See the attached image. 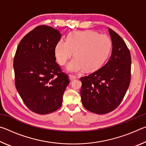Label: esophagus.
Masks as SVG:
<instances>
[{"instance_id": "1", "label": "esophagus", "mask_w": 146, "mask_h": 146, "mask_svg": "<svg viewBox=\"0 0 146 146\" xmlns=\"http://www.w3.org/2000/svg\"><path fill=\"white\" fill-rule=\"evenodd\" d=\"M69 78H70V81H73V80H75V79L76 78V77L75 76H73L71 75H69Z\"/></svg>"}]
</instances>
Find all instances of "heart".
Here are the masks:
<instances>
[{"label":"heart","mask_w":146,"mask_h":146,"mask_svg":"<svg viewBox=\"0 0 146 146\" xmlns=\"http://www.w3.org/2000/svg\"><path fill=\"white\" fill-rule=\"evenodd\" d=\"M112 40L106 35L93 31H73L67 40L61 39L56 44L55 55L62 66L75 55L67 70L70 73H80L86 69L88 71L98 70L107 60L111 51Z\"/></svg>","instance_id":"heart-1"}]
</instances>
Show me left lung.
I'll return each instance as SVG.
<instances>
[{"label":"left lung","instance_id":"obj_1","mask_svg":"<svg viewBox=\"0 0 146 146\" xmlns=\"http://www.w3.org/2000/svg\"><path fill=\"white\" fill-rule=\"evenodd\" d=\"M112 40V53L102 68L80 78V95L86 110L106 114L115 110L122 102L131 80V58L123 39L109 28Z\"/></svg>","mask_w":146,"mask_h":146}]
</instances>
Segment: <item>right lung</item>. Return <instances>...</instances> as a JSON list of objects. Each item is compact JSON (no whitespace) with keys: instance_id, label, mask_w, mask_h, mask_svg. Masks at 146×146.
<instances>
[{"instance_id":"add662e5","label":"right lung","mask_w":146,"mask_h":146,"mask_svg":"<svg viewBox=\"0 0 146 146\" xmlns=\"http://www.w3.org/2000/svg\"><path fill=\"white\" fill-rule=\"evenodd\" d=\"M61 36L50 26H38L24 36L15 55L16 89L27 107L38 114L60 108L70 83L55 62V48Z\"/></svg>"}]
</instances>
